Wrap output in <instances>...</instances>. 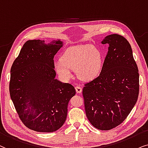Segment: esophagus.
Returning a JSON list of instances; mask_svg holds the SVG:
<instances>
[{
    "instance_id": "esophagus-1",
    "label": "esophagus",
    "mask_w": 148,
    "mask_h": 148,
    "mask_svg": "<svg viewBox=\"0 0 148 148\" xmlns=\"http://www.w3.org/2000/svg\"><path fill=\"white\" fill-rule=\"evenodd\" d=\"M75 89H76V92H77V93H81L82 92V88L80 87V86H76L75 87Z\"/></svg>"
}]
</instances>
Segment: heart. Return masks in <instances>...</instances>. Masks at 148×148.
Masks as SVG:
<instances>
[{
	"label": "heart",
	"mask_w": 148,
	"mask_h": 148,
	"mask_svg": "<svg viewBox=\"0 0 148 148\" xmlns=\"http://www.w3.org/2000/svg\"><path fill=\"white\" fill-rule=\"evenodd\" d=\"M103 58L101 51L92 45L72 47L65 51L60 60L55 64V70L64 81L72 78V70L80 78L89 80L101 72Z\"/></svg>",
	"instance_id": "obj_1"
}]
</instances>
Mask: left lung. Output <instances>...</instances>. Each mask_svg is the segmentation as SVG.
<instances>
[{
    "label": "left lung",
    "instance_id": "obj_1",
    "mask_svg": "<svg viewBox=\"0 0 148 148\" xmlns=\"http://www.w3.org/2000/svg\"><path fill=\"white\" fill-rule=\"evenodd\" d=\"M108 45L101 72L82 90L86 117L99 130L121 124L131 112L139 95V71L133 51L125 37L114 34L101 41Z\"/></svg>",
    "mask_w": 148,
    "mask_h": 148
}]
</instances>
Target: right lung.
<instances>
[{"instance_id":"obj_1","label":"right lung","mask_w":148,"mask_h":148,"mask_svg":"<svg viewBox=\"0 0 148 148\" xmlns=\"http://www.w3.org/2000/svg\"><path fill=\"white\" fill-rule=\"evenodd\" d=\"M64 46L61 40H29L25 42L11 68L9 92L25 127L51 133L60 129L68 105L76 90L70 84L56 79L53 58Z\"/></svg>"}]
</instances>
